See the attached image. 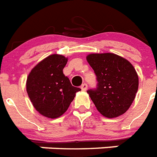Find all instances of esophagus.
I'll return each instance as SVG.
<instances>
[{"mask_svg": "<svg viewBox=\"0 0 157 157\" xmlns=\"http://www.w3.org/2000/svg\"><path fill=\"white\" fill-rule=\"evenodd\" d=\"M81 89H82V91H86V89H87V84H86V83H83V84H82V86H81Z\"/></svg>", "mask_w": 157, "mask_h": 157, "instance_id": "1", "label": "esophagus"}]
</instances>
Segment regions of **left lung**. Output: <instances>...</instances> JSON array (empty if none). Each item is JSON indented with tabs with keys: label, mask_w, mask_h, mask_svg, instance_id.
Returning <instances> with one entry per match:
<instances>
[{
	"label": "left lung",
	"mask_w": 157,
	"mask_h": 157,
	"mask_svg": "<svg viewBox=\"0 0 157 157\" xmlns=\"http://www.w3.org/2000/svg\"><path fill=\"white\" fill-rule=\"evenodd\" d=\"M86 61L96 76V88L87 93L103 116L113 118L128 110L135 98L139 78L130 61L113 53H93Z\"/></svg>",
	"instance_id": "8db88e82"
}]
</instances>
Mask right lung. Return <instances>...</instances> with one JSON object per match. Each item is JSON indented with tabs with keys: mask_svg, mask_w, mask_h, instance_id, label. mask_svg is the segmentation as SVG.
<instances>
[{
	"mask_svg": "<svg viewBox=\"0 0 157 157\" xmlns=\"http://www.w3.org/2000/svg\"><path fill=\"white\" fill-rule=\"evenodd\" d=\"M67 58L62 55H50L38 63L29 74L27 91L32 105L43 116L57 118L72 102L79 87L72 86L63 74Z\"/></svg>",
	"mask_w": 157,
	"mask_h": 157,
	"instance_id": "right-lung-1",
	"label": "right lung"
}]
</instances>
